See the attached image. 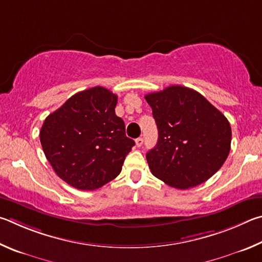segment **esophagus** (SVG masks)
<instances>
[{"label":"esophagus","instance_id":"esophagus-1","mask_svg":"<svg viewBox=\"0 0 262 262\" xmlns=\"http://www.w3.org/2000/svg\"><path fill=\"white\" fill-rule=\"evenodd\" d=\"M143 144H144V139L143 138H137L136 139V146H137V147H141V146H143Z\"/></svg>","mask_w":262,"mask_h":262}]
</instances>
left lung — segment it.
I'll return each mask as SVG.
<instances>
[{"instance_id":"obj_1","label":"left lung","mask_w":262,"mask_h":262,"mask_svg":"<svg viewBox=\"0 0 262 262\" xmlns=\"http://www.w3.org/2000/svg\"><path fill=\"white\" fill-rule=\"evenodd\" d=\"M145 99L159 130L157 146L146 154L153 175L180 190L212 177L230 152L227 117L189 87L169 86Z\"/></svg>"}]
</instances>
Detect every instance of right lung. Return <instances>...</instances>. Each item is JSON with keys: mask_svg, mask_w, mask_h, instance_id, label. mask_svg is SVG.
Masks as SVG:
<instances>
[{"mask_svg": "<svg viewBox=\"0 0 262 262\" xmlns=\"http://www.w3.org/2000/svg\"><path fill=\"white\" fill-rule=\"evenodd\" d=\"M117 95L101 86L78 92L45 119L40 141L56 175L92 191L116 178L135 141L115 114Z\"/></svg>", "mask_w": 262, "mask_h": 262, "instance_id": "add662e5", "label": "right lung"}]
</instances>
